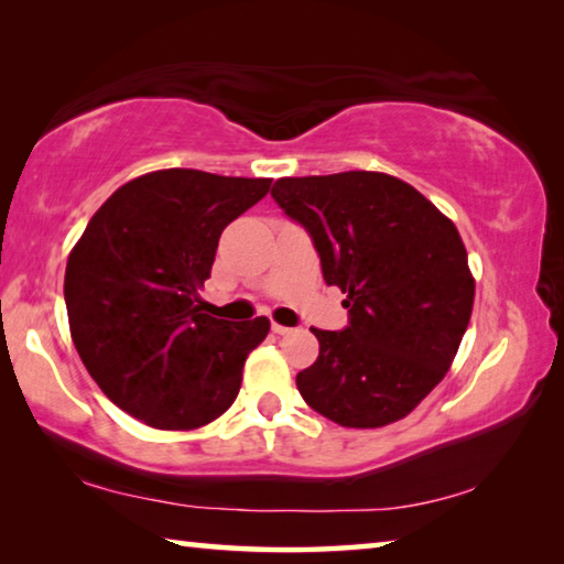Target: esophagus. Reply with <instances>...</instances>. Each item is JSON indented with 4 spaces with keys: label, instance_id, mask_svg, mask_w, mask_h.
I'll return each instance as SVG.
<instances>
[{
    "label": "esophagus",
    "instance_id": "esophagus-1",
    "mask_svg": "<svg viewBox=\"0 0 564 564\" xmlns=\"http://www.w3.org/2000/svg\"><path fill=\"white\" fill-rule=\"evenodd\" d=\"M271 330L279 333V336H291V333H293V328L281 326V323H271Z\"/></svg>",
    "mask_w": 564,
    "mask_h": 564
}]
</instances>
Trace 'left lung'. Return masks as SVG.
Here are the masks:
<instances>
[{
  "instance_id": "left-lung-1",
  "label": "left lung",
  "mask_w": 564,
  "mask_h": 564,
  "mask_svg": "<svg viewBox=\"0 0 564 564\" xmlns=\"http://www.w3.org/2000/svg\"><path fill=\"white\" fill-rule=\"evenodd\" d=\"M273 202L348 299V326L313 328L318 360L295 376L343 427L405 417L441 383L470 323L475 281L455 224L405 181L376 171L279 178Z\"/></svg>"
}]
</instances>
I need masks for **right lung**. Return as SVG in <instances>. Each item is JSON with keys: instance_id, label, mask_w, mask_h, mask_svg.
<instances>
[{"instance_id": "1", "label": "right lung", "mask_w": 564, "mask_h": 564, "mask_svg": "<svg viewBox=\"0 0 564 564\" xmlns=\"http://www.w3.org/2000/svg\"><path fill=\"white\" fill-rule=\"evenodd\" d=\"M271 178L166 169L113 191L66 261L76 352L113 405L159 431L224 415L269 318L224 321L198 299L218 238Z\"/></svg>"}]
</instances>
